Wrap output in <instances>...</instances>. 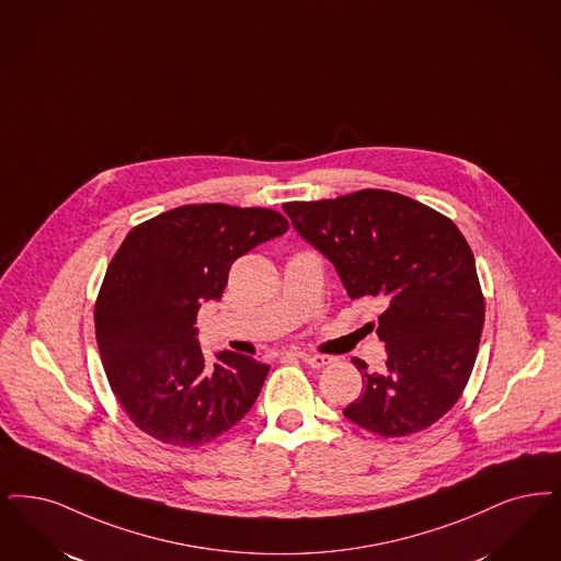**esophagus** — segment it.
Masks as SVG:
<instances>
[{"label":"esophagus","mask_w":561,"mask_h":561,"mask_svg":"<svg viewBox=\"0 0 561 561\" xmlns=\"http://www.w3.org/2000/svg\"><path fill=\"white\" fill-rule=\"evenodd\" d=\"M298 357L305 360L309 367H314V369H321V367H325V365H330L334 360L332 357H328V355H307V353H302Z\"/></svg>","instance_id":"esophagus-1"}]
</instances>
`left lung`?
<instances>
[{
	"mask_svg": "<svg viewBox=\"0 0 561 561\" xmlns=\"http://www.w3.org/2000/svg\"><path fill=\"white\" fill-rule=\"evenodd\" d=\"M294 229L334 267L355 300L378 298L386 369L363 374L344 415L383 438L438 422L470 380L484 325L473 254L448 217L386 190L284 204Z\"/></svg>",
	"mask_w": 561,
	"mask_h": 561,
	"instance_id": "8db88e82",
	"label": "left lung"
}]
</instances>
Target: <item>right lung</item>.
I'll return each instance as SVG.
<instances>
[{"label": "right lung", "mask_w": 561, "mask_h": 561, "mask_svg": "<svg viewBox=\"0 0 561 561\" xmlns=\"http://www.w3.org/2000/svg\"><path fill=\"white\" fill-rule=\"evenodd\" d=\"M286 231L271 208L187 204L127 233L95 300V340L114 397L141 432L196 448L250 411L270 365L231 351L208 365L196 314L221 298L236 259Z\"/></svg>", "instance_id": "add662e5"}]
</instances>
